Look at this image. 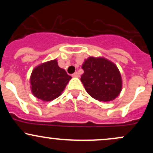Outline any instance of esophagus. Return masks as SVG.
<instances>
[{
  "label": "esophagus",
  "instance_id": "34e87169",
  "mask_svg": "<svg viewBox=\"0 0 153 153\" xmlns=\"http://www.w3.org/2000/svg\"><path fill=\"white\" fill-rule=\"evenodd\" d=\"M72 76L75 77V78H78V77H79V73H78V72H75V73H74L73 75H72Z\"/></svg>",
  "mask_w": 153,
  "mask_h": 153
}]
</instances>
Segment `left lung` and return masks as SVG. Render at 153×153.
<instances>
[{
	"instance_id": "obj_1",
	"label": "left lung",
	"mask_w": 153,
	"mask_h": 153,
	"mask_svg": "<svg viewBox=\"0 0 153 153\" xmlns=\"http://www.w3.org/2000/svg\"><path fill=\"white\" fill-rule=\"evenodd\" d=\"M84 73L80 80L88 94L99 101L114 100L120 94L122 81L113 62L103 57H88L82 65Z\"/></svg>"
}]
</instances>
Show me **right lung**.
<instances>
[{"label": "right lung", "mask_w": 153, "mask_h": 153, "mask_svg": "<svg viewBox=\"0 0 153 153\" xmlns=\"http://www.w3.org/2000/svg\"><path fill=\"white\" fill-rule=\"evenodd\" d=\"M71 79L56 59L49 61L35 68L31 73V92L44 101H52L60 96Z\"/></svg>", "instance_id": "obj_1"}]
</instances>
